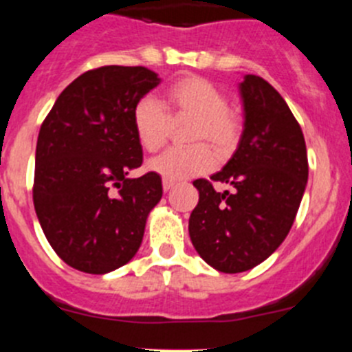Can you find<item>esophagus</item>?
<instances>
[{"mask_svg":"<svg viewBox=\"0 0 352 352\" xmlns=\"http://www.w3.org/2000/svg\"><path fill=\"white\" fill-rule=\"evenodd\" d=\"M174 185H176V183H174V182H170V179H164V182H162V186H164V192H169V190H173V188H174Z\"/></svg>","mask_w":352,"mask_h":352,"instance_id":"obj_1","label":"esophagus"}]
</instances>
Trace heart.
I'll use <instances>...</instances> for the list:
<instances>
[{"mask_svg":"<svg viewBox=\"0 0 352 352\" xmlns=\"http://www.w3.org/2000/svg\"><path fill=\"white\" fill-rule=\"evenodd\" d=\"M227 96L219 86L199 76H182L167 86L162 104L144 96L132 109V129L142 149L155 153L166 144L170 121L192 120L188 148H173L149 160V170L164 179L179 182L204 174L214 166L213 151L220 158L232 153L241 138V118L227 107Z\"/></svg>","mask_w":352,"mask_h":352,"instance_id":"b5f03b06","label":"heart"}]
</instances>
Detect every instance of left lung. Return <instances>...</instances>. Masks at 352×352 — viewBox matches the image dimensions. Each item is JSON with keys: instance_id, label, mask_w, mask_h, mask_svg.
I'll return each instance as SVG.
<instances>
[{"instance_id": "left-lung-1", "label": "left lung", "mask_w": 352, "mask_h": 352, "mask_svg": "<svg viewBox=\"0 0 352 352\" xmlns=\"http://www.w3.org/2000/svg\"><path fill=\"white\" fill-rule=\"evenodd\" d=\"M243 133L231 160L211 181L195 179L199 203L188 220L192 245L211 268L241 273L268 259L296 219L309 179L300 123L280 93L259 76L239 82Z\"/></svg>"}]
</instances>
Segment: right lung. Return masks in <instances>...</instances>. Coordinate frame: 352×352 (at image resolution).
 I'll use <instances>...</instances> for the list:
<instances>
[{
    "label": "right lung",
    "instance_id": "right-lung-1",
    "mask_svg": "<svg viewBox=\"0 0 352 352\" xmlns=\"http://www.w3.org/2000/svg\"><path fill=\"white\" fill-rule=\"evenodd\" d=\"M158 84L146 67L84 72L40 126L33 204L51 247L79 272L104 275L129 263L162 199L158 174L129 178L142 164L132 109Z\"/></svg>",
    "mask_w": 352,
    "mask_h": 352
}]
</instances>
